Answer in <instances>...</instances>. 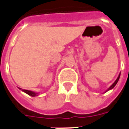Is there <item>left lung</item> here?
<instances>
[{
    "instance_id": "obj_1",
    "label": "left lung",
    "mask_w": 129,
    "mask_h": 129,
    "mask_svg": "<svg viewBox=\"0 0 129 129\" xmlns=\"http://www.w3.org/2000/svg\"><path fill=\"white\" fill-rule=\"evenodd\" d=\"M120 75H119L118 77V78H117V79H116V81H115V82H114V84H112V86H110V88H109L108 89V90H111V89H112V88H114V87L115 86H116V84H117V82H118V80H119V78H120Z\"/></svg>"
}]
</instances>
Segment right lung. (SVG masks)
<instances>
[{
	"instance_id": "add662e5",
	"label": "right lung",
	"mask_w": 129,
	"mask_h": 129,
	"mask_svg": "<svg viewBox=\"0 0 129 129\" xmlns=\"http://www.w3.org/2000/svg\"><path fill=\"white\" fill-rule=\"evenodd\" d=\"M22 91H24V92H26V94H28V95L31 96H35L37 95V94L35 93V92H33L32 91L27 90H22Z\"/></svg>"
}]
</instances>
